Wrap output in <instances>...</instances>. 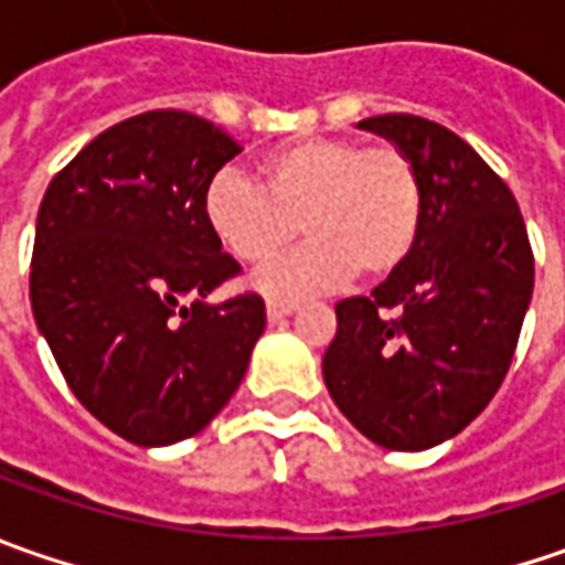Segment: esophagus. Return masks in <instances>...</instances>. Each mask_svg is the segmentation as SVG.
<instances>
[{
  "label": "esophagus",
  "instance_id": "esophagus-1",
  "mask_svg": "<svg viewBox=\"0 0 565 565\" xmlns=\"http://www.w3.org/2000/svg\"><path fill=\"white\" fill-rule=\"evenodd\" d=\"M292 311L295 301H282V298H270V301H267V317H270L273 323H276V320H286Z\"/></svg>",
  "mask_w": 565,
  "mask_h": 565
}]
</instances>
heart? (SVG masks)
I'll use <instances>...</instances> for the list:
<instances>
[{
	"mask_svg": "<svg viewBox=\"0 0 565 565\" xmlns=\"http://www.w3.org/2000/svg\"><path fill=\"white\" fill-rule=\"evenodd\" d=\"M260 188L216 172L204 188V220L228 254L270 260L301 232L305 248L254 276L276 298L327 292L352 273L380 282L405 267L424 228V185L415 160L396 143L301 138L257 163Z\"/></svg>",
	"mask_w": 565,
	"mask_h": 565,
	"instance_id": "b5f03b06",
	"label": "heart"
}]
</instances>
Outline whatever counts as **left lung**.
Returning <instances> with one entry per match:
<instances>
[{
    "mask_svg": "<svg viewBox=\"0 0 565 565\" xmlns=\"http://www.w3.org/2000/svg\"><path fill=\"white\" fill-rule=\"evenodd\" d=\"M422 172L424 228L405 267L337 305L323 380L367 440L418 452L456 437L497 396L534 289V254L510 185L437 121H361Z\"/></svg>",
    "mask_w": 565,
    "mask_h": 565,
    "instance_id": "8db88e82",
    "label": "left lung"
}]
</instances>
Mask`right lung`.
I'll list each match as a JSON object with an SVG mask.
<instances>
[{
  "label": "right lung",
  "instance_id": "1",
  "mask_svg": "<svg viewBox=\"0 0 565 565\" xmlns=\"http://www.w3.org/2000/svg\"><path fill=\"white\" fill-rule=\"evenodd\" d=\"M235 153L220 125L150 109L97 135L43 194L33 320L77 402L128 444L201 434L264 333L257 292L206 301L242 273L201 206Z\"/></svg>",
  "mask_w": 565,
  "mask_h": 565
}]
</instances>
